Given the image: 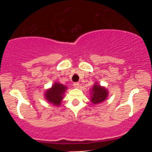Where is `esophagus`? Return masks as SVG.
Returning a JSON list of instances; mask_svg holds the SVG:
<instances>
[{
  "label": "esophagus",
  "mask_w": 152,
  "mask_h": 152,
  "mask_svg": "<svg viewBox=\"0 0 152 152\" xmlns=\"http://www.w3.org/2000/svg\"><path fill=\"white\" fill-rule=\"evenodd\" d=\"M74 88H78V87H79V83H74Z\"/></svg>",
  "instance_id": "34e87169"
}]
</instances>
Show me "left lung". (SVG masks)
Returning a JSON list of instances; mask_svg holds the SVG:
<instances>
[{
	"mask_svg": "<svg viewBox=\"0 0 152 152\" xmlns=\"http://www.w3.org/2000/svg\"><path fill=\"white\" fill-rule=\"evenodd\" d=\"M109 95V91L106 87L99 85L98 82H94V84L90 91V100L93 104H98L106 100Z\"/></svg>",
	"mask_w": 152,
	"mask_h": 152,
	"instance_id": "obj_1",
	"label": "left lung"
}]
</instances>
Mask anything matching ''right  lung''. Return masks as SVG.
<instances>
[{
    "label": "right lung",
    "mask_w": 152,
    "mask_h": 152,
    "mask_svg": "<svg viewBox=\"0 0 152 152\" xmlns=\"http://www.w3.org/2000/svg\"><path fill=\"white\" fill-rule=\"evenodd\" d=\"M66 90L67 86L65 85H63L59 82H55L50 88L45 91V99L54 106H61Z\"/></svg>",
    "instance_id": "right-lung-1"
}]
</instances>
